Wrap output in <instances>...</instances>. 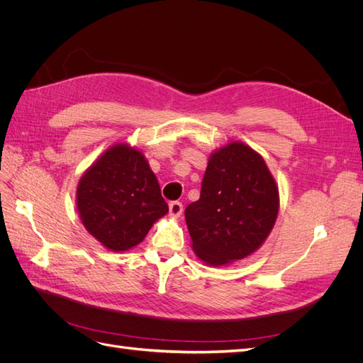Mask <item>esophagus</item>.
Returning a JSON list of instances; mask_svg holds the SVG:
<instances>
[{"label": "esophagus", "mask_w": 363, "mask_h": 363, "mask_svg": "<svg viewBox=\"0 0 363 363\" xmlns=\"http://www.w3.org/2000/svg\"><path fill=\"white\" fill-rule=\"evenodd\" d=\"M183 212V204L180 201H172L169 203V215L172 218H179Z\"/></svg>", "instance_id": "1"}]
</instances>
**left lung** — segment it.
Segmentation results:
<instances>
[{"mask_svg": "<svg viewBox=\"0 0 363 363\" xmlns=\"http://www.w3.org/2000/svg\"><path fill=\"white\" fill-rule=\"evenodd\" d=\"M279 213V189L260 155L230 142L208 159L200 200L184 211L192 248L207 265L221 267L255 252Z\"/></svg>", "mask_w": 363, "mask_h": 363, "instance_id": "obj_1", "label": "left lung"}]
</instances>
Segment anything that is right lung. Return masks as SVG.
<instances>
[{
  "label": "right lung",
  "mask_w": 363,
  "mask_h": 363,
  "mask_svg": "<svg viewBox=\"0 0 363 363\" xmlns=\"http://www.w3.org/2000/svg\"><path fill=\"white\" fill-rule=\"evenodd\" d=\"M77 207L87 232L112 251L136 247L168 213L144 155L125 144L108 148L83 174L77 186Z\"/></svg>",
  "instance_id": "add662e5"
}]
</instances>
